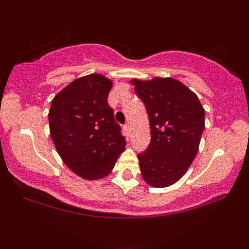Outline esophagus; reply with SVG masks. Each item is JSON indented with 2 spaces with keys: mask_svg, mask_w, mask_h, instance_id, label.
Listing matches in <instances>:
<instances>
[{
  "mask_svg": "<svg viewBox=\"0 0 249 249\" xmlns=\"http://www.w3.org/2000/svg\"><path fill=\"white\" fill-rule=\"evenodd\" d=\"M124 127H125V130H126V132H127V133H130L131 127H130V124H128V123H127V124H125V125H124Z\"/></svg>",
  "mask_w": 249,
  "mask_h": 249,
  "instance_id": "obj_1",
  "label": "esophagus"
}]
</instances>
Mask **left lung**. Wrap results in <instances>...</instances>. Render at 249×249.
<instances>
[{
	"label": "left lung",
	"instance_id": "left-lung-1",
	"mask_svg": "<svg viewBox=\"0 0 249 249\" xmlns=\"http://www.w3.org/2000/svg\"><path fill=\"white\" fill-rule=\"evenodd\" d=\"M146 107L150 145L138 154L142 179L152 187L176 184L186 173L199 150L205 110L193 91L177 79H132Z\"/></svg>",
	"mask_w": 249,
	"mask_h": 249
}]
</instances>
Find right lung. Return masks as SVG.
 <instances>
[{"instance_id":"obj_1","label":"right lung","mask_w":249,"mask_h":249,"mask_svg":"<svg viewBox=\"0 0 249 249\" xmlns=\"http://www.w3.org/2000/svg\"><path fill=\"white\" fill-rule=\"evenodd\" d=\"M112 82L99 73L77 78L55 96L49 111L50 136L64 164L87 180L108 176L125 150L107 96Z\"/></svg>"}]
</instances>
